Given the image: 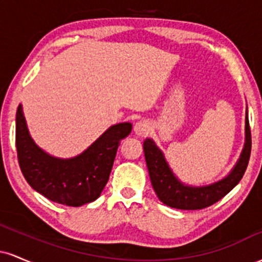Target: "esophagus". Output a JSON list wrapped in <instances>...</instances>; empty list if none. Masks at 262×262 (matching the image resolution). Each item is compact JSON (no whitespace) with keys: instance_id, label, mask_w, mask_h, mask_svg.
I'll use <instances>...</instances> for the list:
<instances>
[{"instance_id":"obj_1","label":"esophagus","mask_w":262,"mask_h":262,"mask_svg":"<svg viewBox=\"0 0 262 262\" xmlns=\"http://www.w3.org/2000/svg\"><path fill=\"white\" fill-rule=\"evenodd\" d=\"M150 132V124L149 122L146 121H139L135 123L134 125V133L138 135V137H145Z\"/></svg>"}]
</instances>
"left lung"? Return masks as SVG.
<instances>
[{"label": "left lung", "instance_id": "1", "mask_svg": "<svg viewBox=\"0 0 262 262\" xmlns=\"http://www.w3.org/2000/svg\"><path fill=\"white\" fill-rule=\"evenodd\" d=\"M251 152V134L249 127L248 108L245 113V143L239 159L230 172L222 180L203 186L183 183L171 170L164 152L150 138L144 140V155L148 166L150 181L156 196L166 206L176 209H202L218 202L228 194L242 180Z\"/></svg>", "mask_w": 262, "mask_h": 262}]
</instances>
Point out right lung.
I'll list each match as a JSON object with an SVG mask.
<instances>
[{
	"instance_id": "right-lung-1",
	"label": "right lung",
	"mask_w": 262,
	"mask_h": 262,
	"mask_svg": "<svg viewBox=\"0 0 262 262\" xmlns=\"http://www.w3.org/2000/svg\"><path fill=\"white\" fill-rule=\"evenodd\" d=\"M132 123L111 125L91 145L74 158L48 154L29 134L22 104L16 114L18 162L27 182L53 202L80 207L101 196L110 179L117 149L132 132Z\"/></svg>"
}]
</instances>
